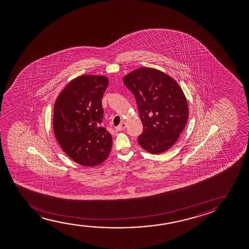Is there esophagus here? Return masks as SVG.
Instances as JSON below:
<instances>
[{
    "label": "esophagus",
    "instance_id": "1",
    "mask_svg": "<svg viewBox=\"0 0 249 249\" xmlns=\"http://www.w3.org/2000/svg\"><path fill=\"white\" fill-rule=\"evenodd\" d=\"M126 128V123H122L120 124L119 126H116V130L117 131H123V130Z\"/></svg>",
    "mask_w": 249,
    "mask_h": 249
}]
</instances>
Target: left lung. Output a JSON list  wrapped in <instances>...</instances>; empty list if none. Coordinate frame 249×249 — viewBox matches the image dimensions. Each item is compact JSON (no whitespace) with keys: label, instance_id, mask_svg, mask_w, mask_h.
I'll list each match as a JSON object with an SVG mask.
<instances>
[{"label":"left lung","instance_id":"obj_1","mask_svg":"<svg viewBox=\"0 0 249 249\" xmlns=\"http://www.w3.org/2000/svg\"><path fill=\"white\" fill-rule=\"evenodd\" d=\"M136 99L143 133L140 146L150 154L163 153L177 142L189 116L187 99L170 75L153 68L136 69L123 77Z\"/></svg>","mask_w":249,"mask_h":249}]
</instances>
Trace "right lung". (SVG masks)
I'll return each instance as SVG.
<instances>
[{
  "instance_id": "add662e5",
  "label": "right lung",
  "mask_w": 249,
  "mask_h": 249,
  "mask_svg": "<svg viewBox=\"0 0 249 249\" xmlns=\"http://www.w3.org/2000/svg\"><path fill=\"white\" fill-rule=\"evenodd\" d=\"M108 84L105 75H81L69 82L55 101V138L65 154L82 166L102 163L112 147V136L100 125Z\"/></svg>"
}]
</instances>
